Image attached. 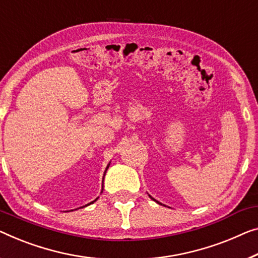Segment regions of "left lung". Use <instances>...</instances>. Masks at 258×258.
<instances>
[{
    "instance_id": "obj_1",
    "label": "left lung",
    "mask_w": 258,
    "mask_h": 258,
    "mask_svg": "<svg viewBox=\"0 0 258 258\" xmlns=\"http://www.w3.org/2000/svg\"><path fill=\"white\" fill-rule=\"evenodd\" d=\"M149 197H151V196H149ZM151 198H152V199H153V201H155V199H154V198H153V197H151ZM155 202H156V203H159V202H157V201H155ZM159 204H160V203H159Z\"/></svg>"
}]
</instances>
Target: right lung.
Segmentation results:
<instances>
[{
	"label": "right lung",
	"mask_w": 258,
	"mask_h": 258,
	"mask_svg": "<svg viewBox=\"0 0 258 258\" xmlns=\"http://www.w3.org/2000/svg\"><path fill=\"white\" fill-rule=\"evenodd\" d=\"M109 166H110V163H109V164H107V167H106V169H105V172H106V170H107V168H109ZM105 172H104V176H105ZM104 176H103V180H104ZM96 201H97V198H96L94 202H91V203H89V204H87V205H86V206H88V205H90V204H94V203H95ZM83 207H84V206H83Z\"/></svg>",
	"instance_id": "obj_1"
}]
</instances>
